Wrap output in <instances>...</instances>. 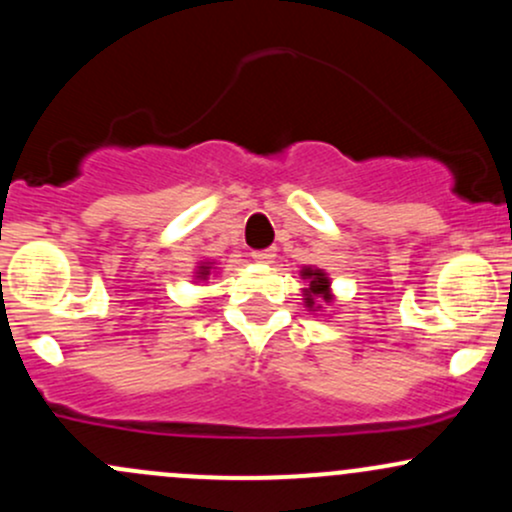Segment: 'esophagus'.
<instances>
[{
	"instance_id": "obj_1",
	"label": "esophagus",
	"mask_w": 512,
	"mask_h": 512,
	"mask_svg": "<svg viewBox=\"0 0 512 512\" xmlns=\"http://www.w3.org/2000/svg\"><path fill=\"white\" fill-rule=\"evenodd\" d=\"M274 257H277V250H272V247H269V250H255V252H252V260H255L257 265H272Z\"/></svg>"
}]
</instances>
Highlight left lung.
<instances>
[{"label": "left lung", "instance_id": "left-lung-1", "mask_svg": "<svg viewBox=\"0 0 512 512\" xmlns=\"http://www.w3.org/2000/svg\"><path fill=\"white\" fill-rule=\"evenodd\" d=\"M301 279H306V289H303V303L308 311L320 313L323 306H330L335 301L333 291H330V277L318 267H303Z\"/></svg>", "mask_w": 512, "mask_h": 512}]
</instances>
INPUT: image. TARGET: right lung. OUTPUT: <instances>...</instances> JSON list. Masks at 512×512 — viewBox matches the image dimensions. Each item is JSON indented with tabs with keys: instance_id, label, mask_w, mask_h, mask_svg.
Returning <instances> with one entry per match:
<instances>
[{
	"instance_id": "1",
	"label": "right lung",
	"mask_w": 512,
	"mask_h": 512,
	"mask_svg": "<svg viewBox=\"0 0 512 512\" xmlns=\"http://www.w3.org/2000/svg\"><path fill=\"white\" fill-rule=\"evenodd\" d=\"M213 262H199V267H196V272H194V279L196 282H206V279L211 277V272H213Z\"/></svg>"
}]
</instances>
